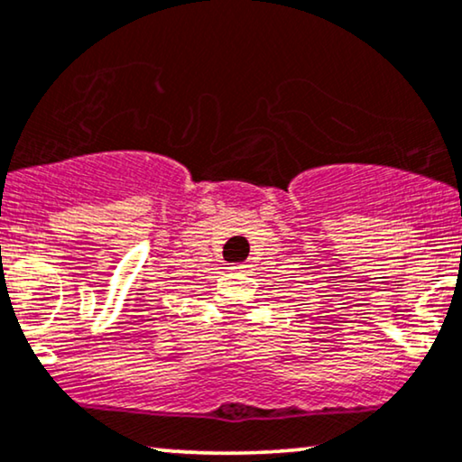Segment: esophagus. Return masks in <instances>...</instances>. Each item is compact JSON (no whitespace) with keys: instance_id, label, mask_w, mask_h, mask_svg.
<instances>
[{"instance_id":"esophagus-1","label":"esophagus","mask_w":462,"mask_h":462,"mask_svg":"<svg viewBox=\"0 0 462 462\" xmlns=\"http://www.w3.org/2000/svg\"><path fill=\"white\" fill-rule=\"evenodd\" d=\"M245 268H249V266H247V263H236V266H235V268H232V270H245Z\"/></svg>"}]
</instances>
